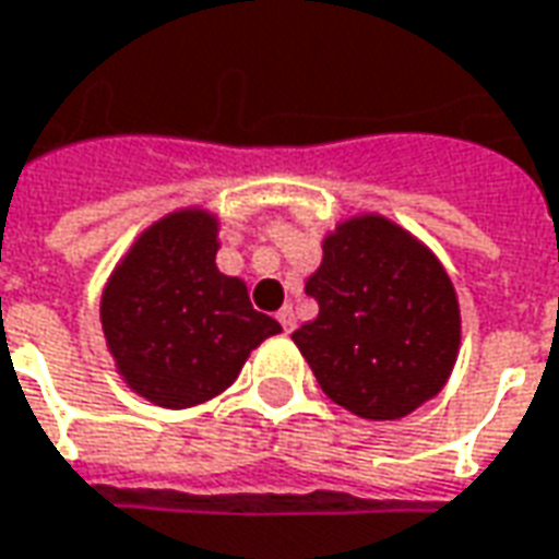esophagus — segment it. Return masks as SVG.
I'll list each match as a JSON object with an SVG mask.
<instances>
[{
  "instance_id": "esophagus-1",
  "label": "esophagus",
  "mask_w": 559,
  "mask_h": 559,
  "mask_svg": "<svg viewBox=\"0 0 559 559\" xmlns=\"http://www.w3.org/2000/svg\"><path fill=\"white\" fill-rule=\"evenodd\" d=\"M275 318H278V323H281V326H284V333H293V330H296V314H293L290 306L281 308Z\"/></svg>"
}]
</instances>
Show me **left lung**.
I'll return each mask as SVG.
<instances>
[{
  "mask_svg": "<svg viewBox=\"0 0 559 559\" xmlns=\"http://www.w3.org/2000/svg\"><path fill=\"white\" fill-rule=\"evenodd\" d=\"M306 293L320 311L293 342L335 405L396 420L444 388L460 350L454 284L402 226L378 214L335 226Z\"/></svg>",
  "mask_w": 559,
  "mask_h": 559,
  "instance_id": "8db88e82",
  "label": "left lung"
}]
</instances>
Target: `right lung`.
I'll return each instance as SVG.
<instances>
[{
    "mask_svg": "<svg viewBox=\"0 0 559 559\" xmlns=\"http://www.w3.org/2000/svg\"><path fill=\"white\" fill-rule=\"evenodd\" d=\"M217 221L187 209L132 245L103 293V333L117 372L163 408L224 393L253 347L281 333L253 311L248 287L214 266Z\"/></svg>",
    "mask_w": 559,
    "mask_h": 559,
    "instance_id": "add662e5",
    "label": "right lung"
}]
</instances>
